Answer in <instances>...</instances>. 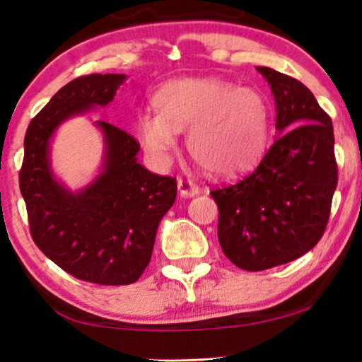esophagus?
<instances>
[{
  "mask_svg": "<svg viewBox=\"0 0 362 362\" xmlns=\"http://www.w3.org/2000/svg\"><path fill=\"white\" fill-rule=\"evenodd\" d=\"M177 189H180V194L182 197H192L199 192V187H197L194 182L189 180H180L177 181Z\"/></svg>",
  "mask_w": 362,
  "mask_h": 362,
  "instance_id": "esophagus-1",
  "label": "esophagus"
}]
</instances>
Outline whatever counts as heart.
<instances>
[{"instance_id":"obj_1","label":"heart","mask_w":362,"mask_h":362,"mask_svg":"<svg viewBox=\"0 0 362 362\" xmlns=\"http://www.w3.org/2000/svg\"><path fill=\"white\" fill-rule=\"evenodd\" d=\"M155 113H141L136 130L141 145L165 161L175 133H186V151L216 180H237L255 170L270 141L272 108L254 87L219 78L168 82L155 97Z\"/></svg>"}]
</instances>
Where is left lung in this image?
I'll list each match as a JSON object with an SVG mask.
<instances>
[{"label": "left lung", "instance_id": "left-lung-1", "mask_svg": "<svg viewBox=\"0 0 362 362\" xmlns=\"http://www.w3.org/2000/svg\"><path fill=\"white\" fill-rule=\"evenodd\" d=\"M276 138L257 170L211 191L222 252L242 270L288 264L318 244L338 185L333 123L308 87L270 67Z\"/></svg>", "mask_w": 362, "mask_h": 362}]
</instances>
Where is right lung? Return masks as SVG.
Listing matches in <instances>:
<instances>
[{"mask_svg": "<svg viewBox=\"0 0 362 362\" xmlns=\"http://www.w3.org/2000/svg\"><path fill=\"white\" fill-rule=\"evenodd\" d=\"M123 74H90L64 86L29 123L19 189L41 252L64 272L97 285H130L150 264L156 230L176 199V180L153 175L136 160L140 143L97 120L105 160L90 185L72 192L51 170L49 141L67 118L107 107Z\"/></svg>", "mask_w": 362, "mask_h": 362, "instance_id": "1", "label": "right lung"}]
</instances>
